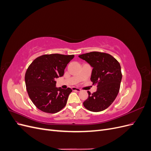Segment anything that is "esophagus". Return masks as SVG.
<instances>
[{"instance_id":"34e87169","label":"esophagus","mask_w":151,"mask_h":151,"mask_svg":"<svg viewBox=\"0 0 151 151\" xmlns=\"http://www.w3.org/2000/svg\"><path fill=\"white\" fill-rule=\"evenodd\" d=\"M72 91H77V92H79V91H81V89L79 88H76V87H72Z\"/></svg>"}]
</instances>
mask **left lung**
Masks as SVG:
<instances>
[{
  "label": "left lung",
  "instance_id": "1",
  "mask_svg": "<svg viewBox=\"0 0 151 151\" xmlns=\"http://www.w3.org/2000/svg\"><path fill=\"white\" fill-rule=\"evenodd\" d=\"M79 57L93 67L91 81L97 86V91L91 94L84 101V106L88 110L99 112L108 108L116 98L122 78L120 63L111 55L92 52L82 54Z\"/></svg>",
  "mask_w": 151,
  "mask_h": 151
}]
</instances>
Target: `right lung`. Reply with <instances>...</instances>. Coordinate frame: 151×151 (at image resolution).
Here are the masks:
<instances>
[{
    "mask_svg": "<svg viewBox=\"0 0 151 151\" xmlns=\"http://www.w3.org/2000/svg\"><path fill=\"white\" fill-rule=\"evenodd\" d=\"M74 55H43L33 61L25 74L29 97L36 107L45 113H55L65 106L72 90L56 88L55 79L63 76Z\"/></svg>",
    "mask_w": 151,
    "mask_h": 151,
    "instance_id": "add662e5",
    "label": "right lung"
}]
</instances>
